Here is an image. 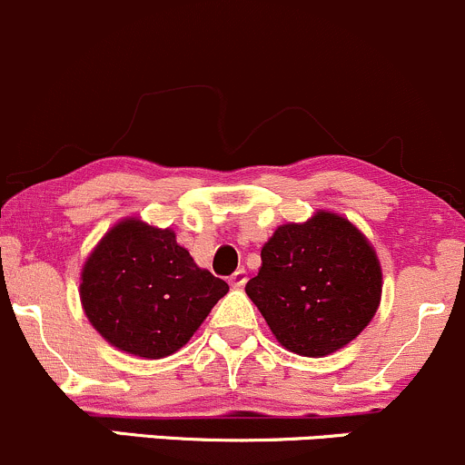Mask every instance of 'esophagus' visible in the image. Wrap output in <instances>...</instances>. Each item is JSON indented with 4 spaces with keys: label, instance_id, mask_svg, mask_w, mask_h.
<instances>
[{
    "label": "esophagus",
    "instance_id": "34e87169",
    "mask_svg": "<svg viewBox=\"0 0 465 465\" xmlns=\"http://www.w3.org/2000/svg\"><path fill=\"white\" fill-rule=\"evenodd\" d=\"M246 282H248V277H246V271H243V268H239V271H234V272L231 274V279H228V283H231L232 288L246 286Z\"/></svg>",
    "mask_w": 465,
    "mask_h": 465
}]
</instances>
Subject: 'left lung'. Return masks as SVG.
<instances>
[{
	"label": "left lung",
	"mask_w": 465,
	"mask_h": 465,
	"mask_svg": "<svg viewBox=\"0 0 465 465\" xmlns=\"http://www.w3.org/2000/svg\"><path fill=\"white\" fill-rule=\"evenodd\" d=\"M381 283L377 252L363 232L341 214L319 211L272 232L246 294L283 348L326 357L371 323Z\"/></svg>",
	"instance_id": "8db88e82"
}]
</instances>
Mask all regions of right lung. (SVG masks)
I'll return each mask as SVG.
<instances>
[{"instance_id":"obj_1","label":"right lung","mask_w":465,"mask_h":465,"mask_svg":"<svg viewBox=\"0 0 465 465\" xmlns=\"http://www.w3.org/2000/svg\"><path fill=\"white\" fill-rule=\"evenodd\" d=\"M228 292L203 271L171 228L122 219L82 268L79 299L93 328L117 351L162 359L186 346Z\"/></svg>"}]
</instances>
